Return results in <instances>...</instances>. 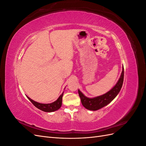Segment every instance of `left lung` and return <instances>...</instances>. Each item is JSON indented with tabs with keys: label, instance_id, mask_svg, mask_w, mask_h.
<instances>
[{
	"label": "left lung",
	"instance_id": "8db88e82",
	"mask_svg": "<svg viewBox=\"0 0 146 146\" xmlns=\"http://www.w3.org/2000/svg\"><path fill=\"white\" fill-rule=\"evenodd\" d=\"M123 76H124V72H123V67L120 78H119L117 82L112 89L106 92L105 94L95 98H88L78 90V94L83 107L91 111H96L109 104L120 92L123 82Z\"/></svg>",
	"mask_w": 146,
	"mask_h": 146
}]
</instances>
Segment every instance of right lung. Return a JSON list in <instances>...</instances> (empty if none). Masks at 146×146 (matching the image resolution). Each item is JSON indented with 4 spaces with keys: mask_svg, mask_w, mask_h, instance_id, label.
Wrapping results in <instances>:
<instances>
[{
    "mask_svg": "<svg viewBox=\"0 0 146 146\" xmlns=\"http://www.w3.org/2000/svg\"><path fill=\"white\" fill-rule=\"evenodd\" d=\"M63 92L60 96V97L57 99L56 100L50 104L39 103V102H37L34 101L32 99H31L30 98H29V97L27 96V97L31 102H32L34 105V106H35L37 108L42 110L43 111L50 113V112L56 111V110L60 109V107H61V105H62V98L63 96Z\"/></svg>",
    "mask_w": 146,
    "mask_h": 146,
    "instance_id": "1",
    "label": "right lung"
}]
</instances>
